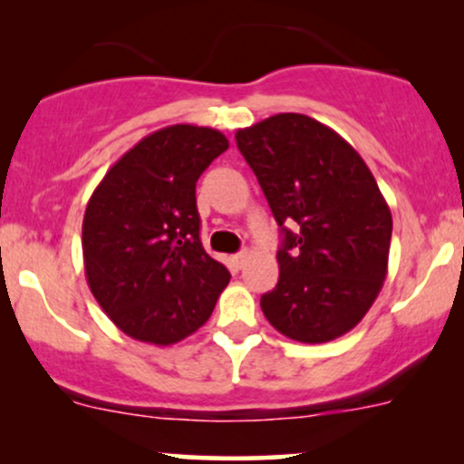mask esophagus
<instances>
[{"label": "esophagus", "mask_w": 464, "mask_h": 464, "mask_svg": "<svg viewBox=\"0 0 464 464\" xmlns=\"http://www.w3.org/2000/svg\"><path fill=\"white\" fill-rule=\"evenodd\" d=\"M246 259H248V250H242V253L233 255L231 262H233V266H236V268H242V266L246 264Z\"/></svg>", "instance_id": "1"}]
</instances>
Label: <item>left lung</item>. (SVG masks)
I'll use <instances>...</instances> for the list:
<instances>
[{"label": "left lung", "instance_id": "obj_1", "mask_svg": "<svg viewBox=\"0 0 464 464\" xmlns=\"http://www.w3.org/2000/svg\"><path fill=\"white\" fill-rule=\"evenodd\" d=\"M236 140L284 233L264 316L299 343L340 338L371 310L388 273L392 216L375 177L338 132L301 113L268 117Z\"/></svg>", "mask_w": 464, "mask_h": 464}]
</instances>
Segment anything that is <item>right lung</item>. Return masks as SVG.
Returning a JSON list of instances; mask_svg holds the SVG:
<instances>
[{
    "label": "right lung",
    "mask_w": 464,
    "mask_h": 464,
    "mask_svg": "<svg viewBox=\"0 0 464 464\" xmlns=\"http://www.w3.org/2000/svg\"><path fill=\"white\" fill-rule=\"evenodd\" d=\"M228 148L220 130L174 124L132 146L100 180L82 220L95 301L130 338L168 347L209 321L228 270L200 244L196 180Z\"/></svg>",
    "instance_id": "add662e5"
}]
</instances>
